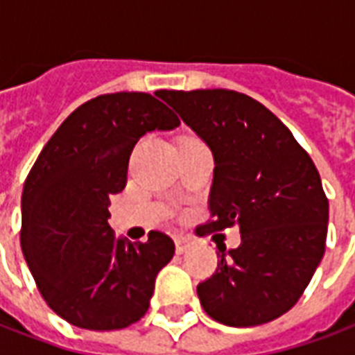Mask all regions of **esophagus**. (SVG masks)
I'll return each instance as SVG.
<instances>
[{
	"label": "esophagus",
	"instance_id": "1",
	"mask_svg": "<svg viewBox=\"0 0 355 355\" xmlns=\"http://www.w3.org/2000/svg\"><path fill=\"white\" fill-rule=\"evenodd\" d=\"M192 239L189 237H183V235H178L175 237V252L178 254H185V252H189V250L192 248Z\"/></svg>",
	"mask_w": 355,
	"mask_h": 355
}]
</instances>
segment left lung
<instances>
[{
  "label": "left lung",
  "mask_w": 355,
  "mask_h": 355,
  "mask_svg": "<svg viewBox=\"0 0 355 355\" xmlns=\"http://www.w3.org/2000/svg\"><path fill=\"white\" fill-rule=\"evenodd\" d=\"M166 103L211 148L209 211L198 235L239 226L241 246L218 248V266L198 285L216 322H270L300 300L320 265L328 198L311 157L259 101L226 89L163 90Z\"/></svg>",
  "instance_id": "obj_1"
}]
</instances>
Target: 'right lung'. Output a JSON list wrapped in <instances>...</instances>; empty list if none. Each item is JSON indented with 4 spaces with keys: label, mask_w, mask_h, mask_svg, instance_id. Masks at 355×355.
Listing matches in <instances>:
<instances>
[{
    "label": "right lung",
    "mask_w": 355,
    "mask_h": 355,
    "mask_svg": "<svg viewBox=\"0 0 355 355\" xmlns=\"http://www.w3.org/2000/svg\"><path fill=\"white\" fill-rule=\"evenodd\" d=\"M178 125L146 92L98 96L60 123L33 164L21 192V252L46 304L66 322L109 331L146 315L174 241L161 232L146 243L116 239L109 198L123 191L140 137Z\"/></svg>",
    "instance_id": "1"
}]
</instances>
